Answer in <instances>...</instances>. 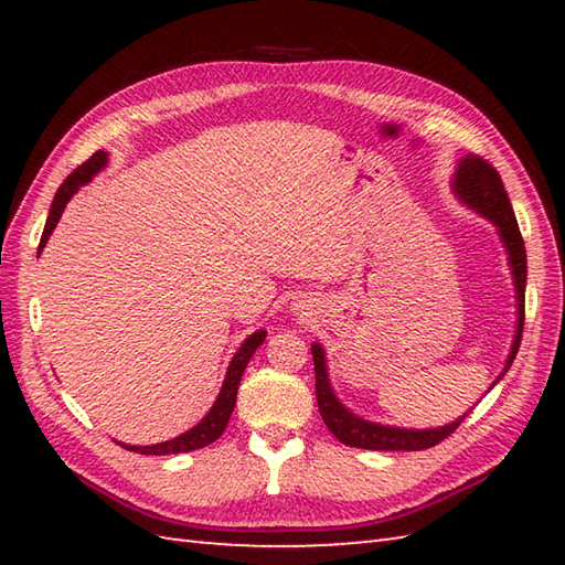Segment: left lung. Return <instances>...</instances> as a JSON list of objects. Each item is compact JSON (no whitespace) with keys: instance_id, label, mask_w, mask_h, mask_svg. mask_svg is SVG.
<instances>
[{"instance_id":"obj_1","label":"left lung","mask_w":565,"mask_h":565,"mask_svg":"<svg viewBox=\"0 0 565 565\" xmlns=\"http://www.w3.org/2000/svg\"><path fill=\"white\" fill-rule=\"evenodd\" d=\"M451 189H454L456 199L466 203L468 209H473L476 213H481L483 218H488L495 225L500 243L508 252V264H510V274L514 281V306H518V320H514V340L510 347L505 369H502L500 376L493 381V386H498L500 379L505 376L508 369L512 366L514 356H518L520 342H522L524 289H526L524 239L520 233L518 218H514L508 191H505V186H502V179L495 172L493 164H488L483 158H476V154H466V158L456 162ZM310 352H313V364H316V395H318L322 423H326L332 435L338 437L342 444H347V447L374 449V451L429 449V447H435V444H439L441 439H447L451 431L463 423V417L471 413L468 411L461 417H456L449 425L429 427V429H405V427L371 423V419L354 415L350 407H347L338 398V395H334L330 376H328V359H326V350H322V344L313 342L310 344Z\"/></svg>"}]
</instances>
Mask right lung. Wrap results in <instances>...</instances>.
<instances>
[{
  "label": "right lung",
  "mask_w": 565,
  "mask_h": 565,
  "mask_svg": "<svg viewBox=\"0 0 565 565\" xmlns=\"http://www.w3.org/2000/svg\"><path fill=\"white\" fill-rule=\"evenodd\" d=\"M106 162H109V154H106L104 150L94 152L87 162L79 164L77 170L72 172L63 184H60L57 194H55V199L51 203V213H47V221H45V227H43L39 255H41V249L45 247L47 237L53 235L55 225L60 221V215H63V211L67 206V201L77 194L79 186L92 182V177H97L106 167ZM264 338H267V330H257V332H252L243 344H239V350L231 359V364H227L225 381H223V386H221L218 398H215V403L211 405V411L206 413V417H203L199 425L186 429L184 435H179L174 439H167V441H160V444H148V447H136V444H124V441H118V444H121V447H126L128 451L152 454V456L184 454V451H194V449H201V447H209V444H213L215 439H218L223 435V429L227 427V419H231L235 401H237L239 379H243L247 362L252 359V354L257 352V347L264 342Z\"/></svg>",
  "instance_id": "1"
}]
</instances>
